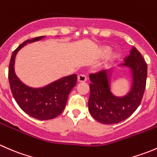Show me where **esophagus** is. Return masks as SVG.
<instances>
[{"mask_svg":"<svg viewBox=\"0 0 157 157\" xmlns=\"http://www.w3.org/2000/svg\"><path fill=\"white\" fill-rule=\"evenodd\" d=\"M77 81L78 82H85L86 81V77L83 74H80L77 77Z\"/></svg>","mask_w":157,"mask_h":157,"instance_id":"1","label":"esophagus"}]
</instances>
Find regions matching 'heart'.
<instances>
[{
  "mask_svg": "<svg viewBox=\"0 0 157 157\" xmlns=\"http://www.w3.org/2000/svg\"><path fill=\"white\" fill-rule=\"evenodd\" d=\"M105 51H108V48H105ZM117 57V54L116 53H112V54H109L108 56L106 57V61H112L113 59H115V58Z\"/></svg>",
  "mask_w": 157,
  "mask_h": 157,
  "instance_id": "b5f03b06",
  "label": "heart"
}]
</instances>
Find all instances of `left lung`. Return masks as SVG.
I'll use <instances>...</instances> for the list:
<instances>
[{
    "label": "left lung",
    "instance_id": "1",
    "mask_svg": "<svg viewBox=\"0 0 157 157\" xmlns=\"http://www.w3.org/2000/svg\"><path fill=\"white\" fill-rule=\"evenodd\" d=\"M122 65L131 69L133 83L126 96H114L109 89L108 74L105 71L90 74V94L89 111L92 116L102 124H111L122 121L131 116L140 105L146 88L147 64L135 47L124 58Z\"/></svg>",
    "mask_w": 157,
    "mask_h": 157
}]
</instances>
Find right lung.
Here are the masks:
<instances>
[{
	"instance_id": "add662e5",
	"label": "right lung",
	"mask_w": 157,
	"mask_h": 157,
	"mask_svg": "<svg viewBox=\"0 0 157 157\" xmlns=\"http://www.w3.org/2000/svg\"><path fill=\"white\" fill-rule=\"evenodd\" d=\"M43 38L45 36L28 39L13 51L9 64L8 79L13 96L20 109L36 119L49 120L58 116L65 108L70 93L77 84V74L63 77L42 88H32L23 84L14 72V61L18 51L26 43Z\"/></svg>"
}]
</instances>
